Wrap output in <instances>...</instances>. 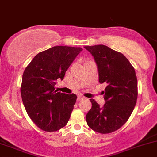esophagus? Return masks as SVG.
Here are the masks:
<instances>
[{
    "instance_id": "esophagus-1",
    "label": "esophagus",
    "mask_w": 157,
    "mask_h": 157,
    "mask_svg": "<svg viewBox=\"0 0 157 157\" xmlns=\"http://www.w3.org/2000/svg\"><path fill=\"white\" fill-rule=\"evenodd\" d=\"M85 99V97H83V96H82V95H78V97H77V99H78V101L82 100V99Z\"/></svg>"
}]
</instances>
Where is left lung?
<instances>
[{"label":"left lung","instance_id":"1","mask_svg":"<svg viewBox=\"0 0 157 157\" xmlns=\"http://www.w3.org/2000/svg\"><path fill=\"white\" fill-rule=\"evenodd\" d=\"M97 66L99 83L107 84L102 107L90 99L87 124L95 132L106 134L120 129L129 119L136 104L138 82L134 68L121 52L104 45L85 46Z\"/></svg>","mask_w":157,"mask_h":157}]
</instances>
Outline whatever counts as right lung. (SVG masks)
Instances as JSON below:
<instances>
[{"instance_id": "add662e5", "label": "right lung", "mask_w": 157, "mask_h": 157, "mask_svg": "<svg viewBox=\"0 0 157 157\" xmlns=\"http://www.w3.org/2000/svg\"><path fill=\"white\" fill-rule=\"evenodd\" d=\"M80 47L54 46L37 54L22 75L21 95L26 112L43 130L55 132L65 126L76 102L75 94L55 90L57 79L63 80L66 71Z\"/></svg>"}]
</instances>
